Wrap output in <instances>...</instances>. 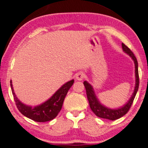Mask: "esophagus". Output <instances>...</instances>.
Masks as SVG:
<instances>
[{"label": "esophagus", "instance_id": "1", "mask_svg": "<svg viewBox=\"0 0 148 148\" xmlns=\"http://www.w3.org/2000/svg\"><path fill=\"white\" fill-rule=\"evenodd\" d=\"M84 73H78L75 75V80L77 81H82L84 78Z\"/></svg>", "mask_w": 148, "mask_h": 148}]
</instances>
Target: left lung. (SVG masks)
I'll return each instance as SVG.
<instances>
[{
  "label": "left lung",
  "instance_id": "8db88e82",
  "mask_svg": "<svg viewBox=\"0 0 148 148\" xmlns=\"http://www.w3.org/2000/svg\"><path fill=\"white\" fill-rule=\"evenodd\" d=\"M121 47H122V49L125 52V53L128 55L133 59V62H134V65H135V87H134L131 97L127 101V102L125 103L122 107L115 108V109L108 108L107 106L104 105V104L100 102L99 99H98L97 95H95V90H94L92 86L90 83H88L87 81L84 82V85L85 87L86 92H87V99H88L90 107L92 112L99 118L106 119L112 120V121L121 118L127 113V111L129 110L130 108L131 107L133 100H134V98H135L136 95L137 93V91H138V83H139L138 72V61H137L136 58L135 57L133 52L123 43L121 44Z\"/></svg>",
  "mask_w": 148,
  "mask_h": 148
}]
</instances>
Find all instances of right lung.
I'll return each mask as SVG.
<instances>
[{"mask_svg":"<svg viewBox=\"0 0 148 148\" xmlns=\"http://www.w3.org/2000/svg\"><path fill=\"white\" fill-rule=\"evenodd\" d=\"M73 83L74 79L67 82L64 84H63L49 99L42 104L35 107L23 104L18 99L14 92L12 81H10V86L17 108L21 113L33 121L38 122H46L53 120L58 116L62 108L63 102L67 94L68 90H70Z\"/></svg>","mask_w":148,"mask_h":148,"instance_id":"add662e5","label":"right lung"}]
</instances>
